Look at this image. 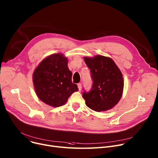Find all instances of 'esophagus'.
Wrapping results in <instances>:
<instances>
[{
    "instance_id": "34e87169",
    "label": "esophagus",
    "mask_w": 158,
    "mask_h": 158,
    "mask_svg": "<svg viewBox=\"0 0 158 158\" xmlns=\"http://www.w3.org/2000/svg\"><path fill=\"white\" fill-rule=\"evenodd\" d=\"M77 87H78V88H79V90L81 89V88H82V84H81V82H79V83L77 84Z\"/></svg>"
}]
</instances>
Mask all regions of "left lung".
<instances>
[{
  "label": "left lung",
  "mask_w": 158,
  "mask_h": 158,
  "mask_svg": "<svg viewBox=\"0 0 158 158\" xmlns=\"http://www.w3.org/2000/svg\"><path fill=\"white\" fill-rule=\"evenodd\" d=\"M85 61L90 69L93 81L89 91L83 89L86 105L97 112L112 109L123 94L124 82L120 70L111 58L101 55L85 57Z\"/></svg>",
  "instance_id": "8db88e82"
}]
</instances>
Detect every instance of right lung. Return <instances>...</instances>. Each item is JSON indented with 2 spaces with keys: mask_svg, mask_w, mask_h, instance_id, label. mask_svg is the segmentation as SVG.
<instances>
[{
  "mask_svg": "<svg viewBox=\"0 0 158 158\" xmlns=\"http://www.w3.org/2000/svg\"><path fill=\"white\" fill-rule=\"evenodd\" d=\"M67 64V58L62 55H52L42 61L34 72L37 95L49 106H62L72 93L79 90L77 85L72 82V73Z\"/></svg>",
  "mask_w": 158,
  "mask_h": 158,
  "instance_id": "right-lung-1",
  "label": "right lung"
}]
</instances>
